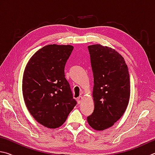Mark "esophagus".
<instances>
[{"mask_svg": "<svg viewBox=\"0 0 155 155\" xmlns=\"http://www.w3.org/2000/svg\"><path fill=\"white\" fill-rule=\"evenodd\" d=\"M82 100H83V97H78V98L77 99L78 104H80Z\"/></svg>", "mask_w": 155, "mask_h": 155, "instance_id": "1", "label": "esophagus"}]
</instances>
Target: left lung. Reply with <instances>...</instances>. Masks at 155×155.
Segmentation results:
<instances>
[{"label": "left lung", "instance_id": "1", "mask_svg": "<svg viewBox=\"0 0 155 155\" xmlns=\"http://www.w3.org/2000/svg\"><path fill=\"white\" fill-rule=\"evenodd\" d=\"M94 86V109L87 117L92 128L103 131L123 115L130 98V78L124 58L114 49L100 44L88 45Z\"/></svg>", "mask_w": 155, "mask_h": 155}]
</instances>
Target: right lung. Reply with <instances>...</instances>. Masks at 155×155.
Instances as JSON below:
<instances>
[{
    "mask_svg": "<svg viewBox=\"0 0 155 155\" xmlns=\"http://www.w3.org/2000/svg\"><path fill=\"white\" fill-rule=\"evenodd\" d=\"M73 47L48 45L38 50L26 64L22 93L26 107L47 128L61 127L77 104L64 78V67Z\"/></svg>",
    "mask_w": 155,
    "mask_h": 155,
    "instance_id": "right-lung-1",
    "label": "right lung"
}]
</instances>
